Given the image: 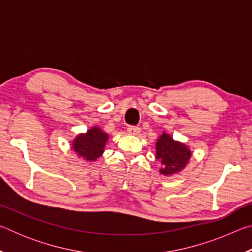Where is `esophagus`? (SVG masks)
<instances>
[{
	"instance_id": "1",
	"label": "esophagus",
	"mask_w": 252,
	"mask_h": 252,
	"mask_svg": "<svg viewBox=\"0 0 252 252\" xmlns=\"http://www.w3.org/2000/svg\"><path fill=\"white\" fill-rule=\"evenodd\" d=\"M127 132H129L130 134L135 135V134H138L139 132H140V127L139 126H127Z\"/></svg>"
}]
</instances>
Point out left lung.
<instances>
[{
    "instance_id": "left-lung-1",
    "label": "left lung",
    "mask_w": 252,
    "mask_h": 252,
    "mask_svg": "<svg viewBox=\"0 0 252 252\" xmlns=\"http://www.w3.org/2000/svg\"><path fill=\"white\" fill-rule=\"evenodd\" d=\"M191 153L185 144L173 141L171 136L163 133L157 142V159L161 160L163 168L161 173L173 174L186 167Z\"/></svg>"
}]
</instances>
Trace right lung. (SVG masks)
Here are the masks:
<instances>
[{
	"mask_svg": "<svg viewBox=\"0 0 252 252\" xmlns=\"http://www.w3.org/2000/svg\"><path fill=\"white\" fill-rule=\"evenodd\" d=\"M108 139V134L102 132L99 127H92L87 134H80L74 140L73 149L79 156L87 160L94 161L103 152L104 144Z\"/></svg>",
	"mask_w": 252,
	"mask_h": 252,
	"instance_id": "add662e5",
	"label": "right lung"
}]
</instances>
